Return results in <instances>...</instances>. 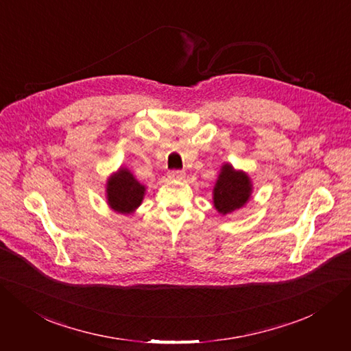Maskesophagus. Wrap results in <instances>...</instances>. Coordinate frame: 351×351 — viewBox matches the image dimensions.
Masks as SVG:
<instances>
[{"instance_id": "obj_1", "label": "esophagus", "mask_w": 351, "mask_h": 351, "mask_svg": "<svg viewBox=\"0 0 351 351\" xmlns=\"http://www.w3.org/2000/svg\"><path fill=\"white\" fill-rule=\"evenodd\" d=\"M184 176V171H168V178L171 180H183Z\"/></svg>"}]
</instances>
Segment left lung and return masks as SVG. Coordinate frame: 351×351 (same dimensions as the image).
<instances>
[{
	"label": "left lung",
	"mask_w": 351,
	"mask_h": 351,
	"mask_svg": "<svg viewBox=\"0 0 351 351\" xmlns=\"http://www.w3.org/2000/svg\"><path fill=\"white\" fill-rule=\"evenodd\" d=\"M250 177L244 171H236L231 164L221 167L214 187V206L222 215L231 214L247 204L252 195Z\"/></svg>",
	"instance_id": "obj_1"
}]
</instances>
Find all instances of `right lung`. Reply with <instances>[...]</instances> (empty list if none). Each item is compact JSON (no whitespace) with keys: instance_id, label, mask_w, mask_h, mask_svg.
Masks as SVG:
<instances>
[{"instance_id":"obj_1","label":"right lung","mask_w":351,"mask_h":351,"mask_svg":"<svg viewBox=\"0 0 351 351\" xmlns=\"http://www.w3.org/2000/svg\"><path fill=\"white\" fill-rule=\"evenodd\" d=\"M146 187L127 168H120L107 182V202L119 214H132L141 206Z\"/></svg>"}]
</instances>
